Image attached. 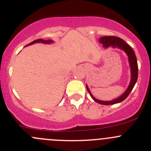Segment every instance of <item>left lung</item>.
I'll use <instances>...</instances> for the list:
<instances>
[{
	"label": "left lung",
	"mask_w": 151,
	"mask_h": 151,
	"mask_svg": "<svg viewBox=\"0 0 151 151\" xmlns=\"http://www.w3.org/2000/svg\"><path fill=\"white\" fill-rule=\"evenodd\" d=\"M99 42V43L102 44L103 47H105V48H107V47H112V48H119L121 49V50H123V51L127 54L128 57H129V62L131 68V74H132V78H131L130 84H129V87H128V88L126 89V91L123 93L121 96L118 97V99H115L112 100V101H104L96 99L94 98L93 96L91 94V91H90L89 88H88V85H87L86 88L87 90H88V92H89L91 98H92L96 102L99 103V104L104 105H111L117 104V103H120L127 98L128 96L129 95V93H130L131 91H132V89H133V88L134 87L135 84H136L137 80L138 65L137 60V57L136 55H135L134 51L133 50V49L129 46L128 44H126L122 39H121V38L113 36H103V37L100 38Z\"/></svg>",
	"instance_id": "8db88e82"
}]
</instances>
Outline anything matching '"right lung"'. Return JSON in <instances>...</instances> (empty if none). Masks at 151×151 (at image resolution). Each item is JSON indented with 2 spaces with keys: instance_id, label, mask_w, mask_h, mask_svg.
I'll use <instances>...</instances> for the list:
<instances>
[{
  "instance_id": "add662e5",
  "label": "right lung",
  "mask_w": 151,
  "mask_h": 151,
  "mask_svg": "<svg viewBox=\"0 0 151 151\" xmlns=\"http://www.w3.org/2000/svg\"><path fill=\"white\" fill-rule=\"evenodd\" d=\"M37 42H42V43H44V44H50V43H52L53 41H52V40H44V39H37V40L33 41V42H32L31 43L28 44V45H33V44L37 43ZM28 45H26V46H28ZM26 46H25V47H26Z\"/></svg>"
}]
</instances>
